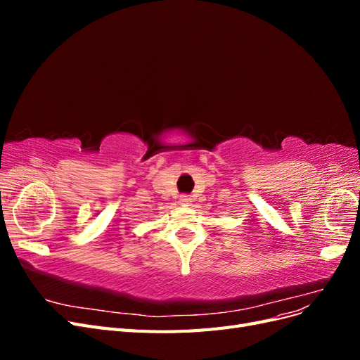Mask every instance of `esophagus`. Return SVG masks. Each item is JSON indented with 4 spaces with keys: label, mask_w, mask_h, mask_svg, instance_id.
<instances>
[{
    "label": "esophagus",
    "mask_w": 360,
    "mask_h": 360,
    "mask_svg": "<svg viewBox=\"0 0 360 360\" xmlns=\"http://www.w3.org/2000/svg\"><path fill=\"white\" fill-rule=\"evenodd\" d=\"M192 202V198L191 197H181L180 198V204L181 205H189Z\"/></svg>",
    "instance_id": "1"
}]
</instances>
